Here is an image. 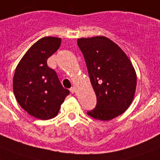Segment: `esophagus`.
Returning <instances> with one entry per match:
<instances>
[{
	"mask_svg": "<svg viewBox=\"0 0 160 160\" xmlns=\"http://www.w3.org/2000/svg\"><path fill=\"white\" fill-rule=\"evenodd\" d=\"M70 91H71L72 93H75L76 92V88L75 87H72V88H70Z\"/></svg>",
	"mask_w": 160,
	"mask_h": 160,
	"instance_id": "34e87169",
	"label": "esophagus"
}]
</instances>
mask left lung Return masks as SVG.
Listing matches in <instances>:
<instances>
[{"mask_svg":"<svg viewBox=\"0 0 160 160\" xmlns=\"http://www.w3.org/2000/svg\"><path fill=\"white\" fill-rule=\"evenodd\" d=\"M77 44L97 97L96 107L87 114L102 121L117 117L129 107L136 91L132 62L119 45L105 37L80 38Z\"/></svg>","mask_w":160,"mask_h":160,"instance_id":"left-lung-1","label":"left lung"}]
</instances>
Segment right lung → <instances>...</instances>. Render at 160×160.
<instances>
[{
    "instance_id": "add662e5",
    "label": "right lung",
    "mask_w": 160,
    "mask_h": 160,
    "mask_svg": "<svg viewBox=\"0 0 160 160\" xmlns=\"http://www.w3.org/2000/svg\"><path fill=\"white\" fill-rule=\"evenodd\" d=\"M61 39L45 37L32 45L15 69L13 79L14 96L22 109L40 119L55 117L70 93L64 88L47 59L58 49Z\"/></svg>"
}]
</instances>
